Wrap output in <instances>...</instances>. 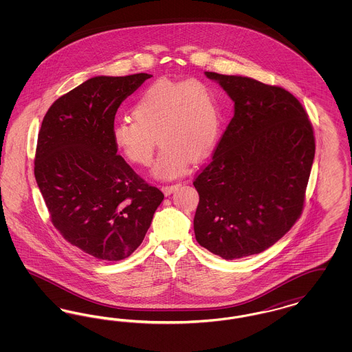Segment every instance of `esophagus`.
<instances>
[{
  "label": "esophagus",
  "instance_id": "obj_1",
  "mask_svg": "<svg viewBox=\"0 0 352 352\" xmlns=\"http://www.w3.org/2000/svg\"><path fill=\"white\" fill-rule=\"evenodd\" d=\"M179 187H181V184H166V186H162V191H164L165 195H170L171 192H174Z\"/></svg>",
  "mask_w": 352,
  "mask_h": 352
}]
</instances>
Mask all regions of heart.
<instances>
[{
  "label": "heart",
  "mask_w": 352,
  "mask_h": 352,
  "mask_svg": "<svg viewBox=\"0 0 352 352\" xmlns=\"http://www.w3.org/2000/svg\"><path fill=\"white\" fill-rule=\"evenodd\" d=\"M131 112L134 121L113 124L112 141L128 161L149 166L157 135L162 145L153 168L157 178L182 175L192 157L201 160L218 141V98L214 88L199 79H158L142 91Z\"/></svg>",
  "instance_id": "obj_1"
}]
</instances>
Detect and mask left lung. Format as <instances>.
Wrapping results in <instances>:
<instances>
[{"instance_id": "left-lung-1", "label": "left lung", "mask_w": 352, "mask_h": 352, "mask_svg": "<svg viewBox=\"0 0 352 352\" xmlns=\"http://www.w3.org/2000/svg\"><path fill=\"white\" fill-rule=\"evenodd\" d=\"M234 100V118L195 178L197 241L226 260L268 250L301 217L316 153L301 102L281 87L206 72Z\"/></svg>"}]
</instances>
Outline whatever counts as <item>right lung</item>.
Returning a JSON list of instances; mask_svg holds the SVG:
<instances>
[{
  "mask_svg": "<svg viewBox=\"0 0 352 352\" xmlns=\"http://www.w3.org/2000/svg\"><path fill=\"white\" fill-rule=\"evenodd\" d=\"M149 78L88 79L51 105L38 134L34 175L51 221L68 243L99 260L129 257L164 201L112 141L120 104Z\"/></svg>",
  "mask_w": 352,
  "mask_h": 352,
  "instance_id": "right-lung-1",
  "label": "right lung"
}]
</instances>
